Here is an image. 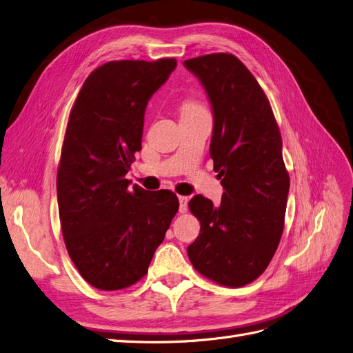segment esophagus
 Wrapping results in <instances>:
<instances>
[{
	"instance_id": "esophagus-1",
	"label": "esophagus",
	"mask_w": 353,
	"mask_h": 353,
	"mask_svg": "<svg viewBox=\"0 0 353 353\" xmlns=\"http://www.w3.org/2000/svg\"><path fill=\"white\" fill-rule=\"evenodd\" d=\"M178 200H179V213H185L187 208H188V197L179 196Z\"/></svg>"
}]
</instances>
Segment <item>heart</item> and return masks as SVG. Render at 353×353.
<instances>
[{
	"label": "heart",
	"mask_w": 353,
	"mask_h": 353,
	"mask_svg": "<svg viewBox=\"0 0 353 353\" xmlns=\"http://www.w3.org/2000/svg\"><path fill=\"white\" fill-rule=\"evenodd\" d=\"M203 111V108L197 105L196 102H185L184 106H182V114H188V112H197Z\"/></svg>",
	"instance_id": "1"
}]
</instances>
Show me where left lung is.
Here are the masks:
<instances>
[{"label": "left lung", "instance_id": "left-lung-1", "mask_svg": "<svg viewBox=\"0 0 353 353\" xmlns=\"http://www.w3.org/2000/svg\"><path fill=\"white\" fill-rule=\"evenodd\" d=\"M213 114L210 156L225 190L221 205L196 196L190 210L200 234L188 245L199 273L223 286H244L269 265L281 242L289 194L282 137L263 89L232 54L184 61Z\"/></svg>", "mask_w": 353, "mask_h": 353}]
</instances>
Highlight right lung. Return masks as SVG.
Masks as SVG:
<instances>
[{"label": "right lung", "instance_id": "add662e5", "mask_svg": "<svg viewBox=\"0 0 353 353\" xmlns=\"http://www.w3.org/2000/svg\"><path fill=\"white\" fill-rule=\"evenodd\" d=\"M175 67V58L106 63L70 112L57 175L59 221L70 259L101 290L128 288L148 273L178 212L172 191L130 187L125 178L141 150L145 106Z\"/></svg>", "mask_w": 353, "mask_h": 353}]
</instances>
